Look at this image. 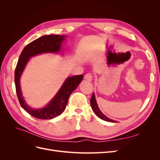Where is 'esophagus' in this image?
<instances>
[{
	"mask_svg": "<svg viewBox=\"0 0 160 160\" xmlns=\"http://www.w3.org/2000/svg\"><path fill=\"white\" fill-rule=\"evenodd\" d=\"M85 79L89 81H91L93 79V75H92V74L90 73V72H88V73H87L85 75Z\"/></svg>",
	"mask_w": 160,
	"mask_h": 160,
	"instance_id": "1",
	"label": "esophagus"
}]
</instances>
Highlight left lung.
<instances>
[{"label": "left lung", "instance_id": "left-lung-1", "mask_svg": "<svg viewBox=\"0 0 160 160\" xmlns=\"http://www.w3.org/2000/svg\"><path fill=\"white\" fill-rule=\"evenodd\" d=\"M90 103H91V108L93 109L94 113L96 114V115L98 116V118H101V119H103L104 121H107V122H114V123L116 122V121L110 119L108 117H106V116L100 111V109H99V108L98 107V103H97V101H96V99H95V95L94 93H93V95H92V96H91V100H90Z\"/></svg>", "mask_w": 160, "mask_h": 160}]
</instances>
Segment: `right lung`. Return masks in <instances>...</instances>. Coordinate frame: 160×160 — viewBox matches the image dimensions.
I'll list each match as a JSON object with an SVG mask.
<instances>
[{
    "label": "right lung",
    "mask_w": 160,
    "mask_h": 160,
    "mask_svg": "<svg viewBox=\"0 0 160 160\" xmlns=\"http://www.w3.org/2000/svg\"><path fill=\"white\" fill-rule=\"evenodd\" d=\"M65 35H45L32 41L24 48L19 57L14 71V83L18 99L21 107L32 117L41 119H50L61 115L65 110L69 96L83 80V75H75L67 78L56 95L45 108L39 109H32L25 103L22 97L20 78L22 71L31 57L45 52H58Z\"/></svg>",
    "instance_id": "right-lung-1"
}]
</instances>
